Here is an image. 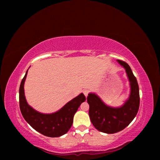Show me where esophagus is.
<instances>
[{"mask_svg":"<svg viewBox=\"0 0 160 160\" xmlns=\"http://www.w3.org/2000/svg\"><path fill=\"white\" fill-rule=\"evenodd\" d=\"M83 93L84 94V96H85L86 97H87L88 93H89V90H87V89L84 90V91H83Z\"/></svg>","mask_w":160,"mask_h":160,"instance_id":"obj_1","label":"esophagus"}]
</instances>
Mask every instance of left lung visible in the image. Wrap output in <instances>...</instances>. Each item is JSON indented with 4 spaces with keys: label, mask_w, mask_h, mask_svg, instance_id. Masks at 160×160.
Segmentation results:
<instances>
[{
    "label": "left lung",
    "mask_w": 160,
    "mask_h": 160,
    "mask_svg": "<svg viewBox=\"0 0 160 160\" xmlns=\"http://www.w3.org/2000/svg\"><path fill=\"white\" fill-rule=\"evenodd\" d=\"M123 67L130 82L129 97L120 107H112L105 104L96 93H90L87 96L89 104V117L91 123L97 130L108 134L123 130L136 116L140 107V93L136 78L127 63L117 60Z\"/></svg>",
    "instance_id": "obj_1"
}]
</instances>
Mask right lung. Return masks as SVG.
I'll use <instances>...</instances> for the list:
<instances>
[{
  "mask_svg": "<svg viewBox=\"0 0 160 160\" xmlns=\"http://www.w3.org/2000/svg\"><path fill=\"white\" fill-rule=\"evenodd\" d=\"M28 72V70L22 78L19 89L20 109L24 119L33 129L45 136H62L69 131L72 126L74 115L80 104L86 100L85 96L83 93H80L55 113H40L29 106L26 100L24 84Z\"/></svg>",
  "mask_w": 160,
  "mask_h": 160,
  "instance_id": "1",
  "label": "right lung"
}]
</instances>
